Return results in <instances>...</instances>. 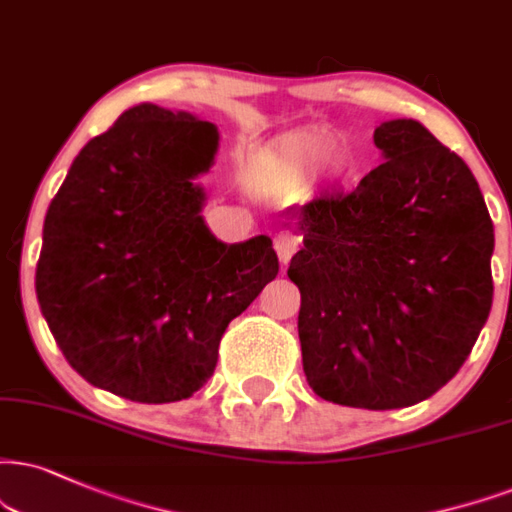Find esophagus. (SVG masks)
I'll return each mask as SVG.
<instances>
[{"label":"esophagus","instance_id":"esophagus-1","mask_svg":"<svg viewBox=\"0 0 512 512\" xmlns=\"http://www.w3.org/2000/svg\"><path fill=\"white\" fill-rule=\"evenodd\" d=\"M299 244H301V237L294 235V232L289 230H282L275 235V251H277V258H280L282 266H287L289 261H292V256L299 251Z\"/></svg>","mask_w":512,"mask_h":512}]
</instances>
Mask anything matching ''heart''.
Returning <instances> with one entry per match:
<instances>
[{
	"instance_id": "heart-1",
	"label": "heart",
	"mask_w": 512,
	"mask_h": 512,
	"mask_svg": "<svg viewBox=\"0 0 512 512\" xmlns=\"http://www.w3.org/2000/svg\"><path fill=\"white\" fill-rule=\"evenodd\" d=\"M337 137L325 130H296L268 142L251 156L249 178L256 187L294 192L304 187L330 161ZM330 168L342 173L344 159H332Z\"/></svg>"
}]
</instances>
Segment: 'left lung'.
Wrapping results in <instances>:
<instances>
[{
  "instance_id": "1",
  "label": "left lung",
  "mask_w": 512,
  "mask_h": 512,
  "mask_svg": "<svg viewBox=\"0 0 512 512\" xmlns=\"http://www.w3.org/2000/svg\"><path fill=\"white\" fill-rule=\"evenodd\" d=\"M382 166L353 192L287 208L304 249V372L320 399L391 410L430 399L470 356L494 296L491 225L458 154L410 118L375 130Z\"/></svg>"
}]
</instances>
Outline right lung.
I'll return each instance as SVG.
<instances>
[{"label": "right lung", "instance_id": "1", "mask_svg": "<svg viewBox=\"0 0 512 512\" xmlns=\"http://www.w3.org/2000/svg\"><path fill=\"white\" fill-rule=\"evenodd\" d=\"M218 130L192 113L132 106L82 147L49 204L35 289L56 344L94 387L182 401L213 375L232 318L275 280L270 237L223 244L194 178Z\"/></svg>", "mask_w": 512, "mask_h": 512}]
</instances>
